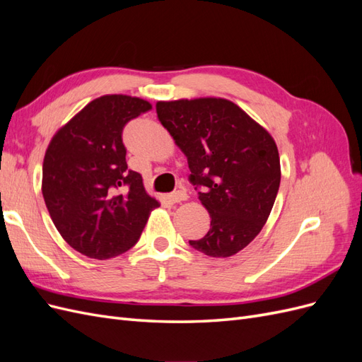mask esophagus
<instances>
[{"label":"esophagus","instance_id":"obj_1","mask_svg":"<svg viewBox=\"0 0 362 362\" xmlns=\"http://www.w3.org/2000/svg\"><path fill=\"white\" fill-rule=\"evenodd\" d=\"M187 198H189V196L184 190H177V192H173L170 194L172 202H182V201H187Z\"/></svg>","mask_w":362,"mask_h":362}]
</instances>
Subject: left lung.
Returning <instances> with one entry per match:
<instances>
[{
	"label": "left lung",
	"mask_w": 362,
	"mask_h": 362,
	"mask_svg": "<svg viewBox=\"0 0 362 362\" xmlns=\"http://www.w3.org/2000/svg\"><path fill=\"white\" fill-rule=\"evenodd\" d=\"M157 117L187 157L190 181L211 226L190 245L213 258L245 249L267 222L281 182L269 131L225 98L158 101Z\"/></svg>",
	"instance_id": "8db88e82"
}]
</instances>
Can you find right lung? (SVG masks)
Listing matches in <instances>:
<instances>
[{
	"mask_svg": "<svg viewBox=\"0 0 362 362\" xmlns=\"http://www.w3.org/2000/svg\"><path fill=\"white\" fill-rule=\"evenodd\" d=\"M137 96L104 95L52 136L42 168V194L57 231L80 254L107 259L140 238L160 202L141 175L128 170L122 129L151 110Z\"/></svg>",
	"mask_w": 362,
	"mask_h": 362,
	"instance_id": "right-lung-1",
	"label": "right lung"
}]
</instances>
